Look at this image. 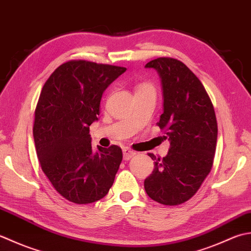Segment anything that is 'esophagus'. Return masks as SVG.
I'll return each instance as SVG.
<instances>
[{"mask_svg": "<svg viewBox=\"0 0 251 251\" xmlns=\"http://www.w3.org/2000/svg\"><path fill=\"white\" fill-rule=\"evenodd\" d=\"M122 154H124V159L125 160H130L132 157H134L136 155V152L129 150V148H125V150L122 151Z\"/></svg>", "mask_w": 251, "mask_h": 251, "instance_id": "esophagus-1", "label": "esophagus"}]
</instances>
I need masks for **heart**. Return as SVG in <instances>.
Instances as JSON below:
<instances>
[{"label": "heart", "mask_w": 251, "mask_h": 251, "mask_svg": "<svg viewBox=\"0 0 251 251\" xmlns=\"http://www.w3.org/2000/svg\"><path fill=\"white\" fill-rule=\"evenodd\" d=\"M135 92H151V93H155V88L151 83L143 82L136 86Z\"/></svg>", "instance_id": "obj_1"}]
</instances>
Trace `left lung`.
<instances>
[{"label": "left lung", "instance_id": "8db88e82", "mask_svg": "<svg viewBox=\"0 0 251 251\" xmlns=\"http://www.w3.org/2000/svg\"><path fill=\"white\" fill-rule=\"evenodd\" d=\"M145 68L159 75L163 112L158 126L170 150L162 159L148 154L155 167L144 187L155 201L175 206L195 195L211 170L218 139L216 114L202 83L182 61L160 57Z\"/></svg>", "mask_w": 251, "mask_h": 251}]
</instances>
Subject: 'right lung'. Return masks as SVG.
Here are the masks:
<instances>
[{"label": "right lung", "instance_id": "add662e5", "mask_svg": "<svg viewBox=\"0 0 251 251\" xmlns=\"http://www.w3.org/2000/svg\"><path fill=\"white\" fill-rule=\"evenodd\" d=\"M126 68L71 60L43 85L35 108L33 139L44 175L75 203L105 197L122 160L121 148H92L90 126L99 120L101 95Z\"/></svg>", "mask_w": 251, "mask_h": 251}]
</instances>
